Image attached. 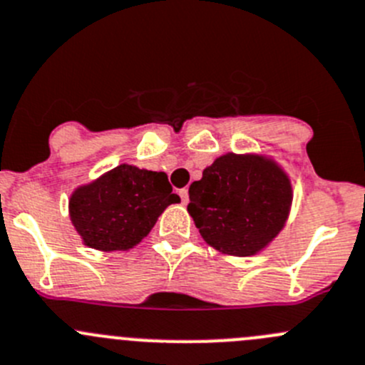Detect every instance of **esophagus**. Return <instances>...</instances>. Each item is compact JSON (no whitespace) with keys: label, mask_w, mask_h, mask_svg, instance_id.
Listing matches in <instances>:
<instances>
[{"label":"esophagus","mask_w":365,"mask_h":365,"mask_svg":"<svg viewBox=\"0 0 365 365\" xmlns=\"http://www.w3.org/2000/svg\"><path fill=\"white\" fill-rule=\"evenodd\" d=\"M178 194H180V197H182L183 205L189 203V189H180Z\"/></svg>","instance_id":"34e87169"}]
</instances>
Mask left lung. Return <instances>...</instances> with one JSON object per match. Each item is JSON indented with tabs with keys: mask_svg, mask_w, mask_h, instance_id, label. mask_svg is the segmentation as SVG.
Here are the masks:
<instances>
[{
	"mask_svg": "<svg viewBox=\"0 0 365 365\" xmlns=\"http://www.w3.org/2000/svg\"><path fill=\"white\" fill-rule=\"evenodd\" d=\"M189 212L201 237L235 257L255 255L285 225L292 192L287 176L258 157L225 155L189 187Z\"/></svg>",
	"mask_w": 365,
	"mask_h": 365,
	"instance_id": "1",
	"label": "left lung"
}]
</instances>
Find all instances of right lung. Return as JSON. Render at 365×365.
Wrapping results in <instances>:
<instances>
[{
    "mask_svg": "<svg viewBox=\"0 0 365 365\" xmlns=\"http://www.w3.org/2000/svg\"><path fill=\"white\" fill-rule=\"evenodd\" d=\"M178 201L165 173L123 164L74 190L69 212L87 246L114 251L140 242L165 207Z\"/></svg>",
    "mask_w": 365,
    "mask_h": 365,
    "instance_id": "obj_1",
    "label": "right lung"
}]
</instances>
